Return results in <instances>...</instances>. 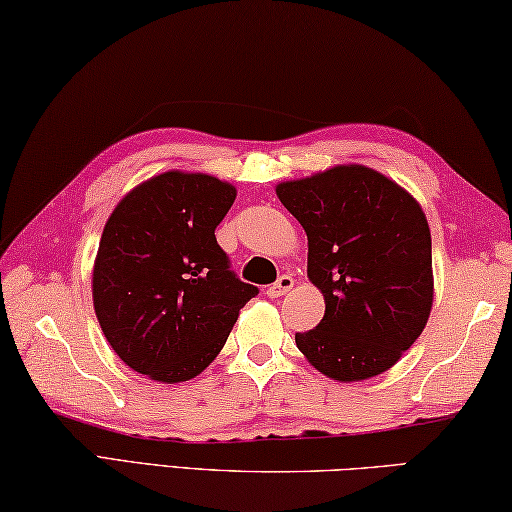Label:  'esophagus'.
Wrapping results in <instances>:
<instances>
[{"instance_id":"1","label":"esophagus","mask_w":512,"mask_h":512,"mask_svg":"<svg viewBox=\"0 0 512 512\" xmlns=\"http://www.w3.org/2000/svg\"><path fill=\"white\" fill-rule=\"evenodd\" d=\"M291 288H293V277L291 275H282L275 284L266 286V295L268 297H282V295H286L288 291H291Z\"/></svg>"}]
</instances>
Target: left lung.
<instances>
[{"instance_id": "8db88e82", "label": "left lung", "mask_w": 512, "mask_h": 512, "mask_svg": "<svg viewBox=\"0 0 512 512\" xmlns=\"http://www.w3.org/2000/svg\"><path fill=\"white\" fill-rule=\"evenodd\" d=\"M309 239L306 275L324 318L295 333L311 365L340 383L394 367L434 300L432 237L410 192L365 165H336L275 188Z\"/></svg>"}]
</instances>
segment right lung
<instances>
[{"instance_id": "1", "label": "right lung", "mask_w": 512, "mask_h": 512, "mask_svg": "<svg viewBox=\"0 0 512 512\" xmlns=\"http://www.w3.org/2000/svg\"><path fill=\"white\" fill-rule=\"evenodd\" d=\"M235 197L217 176L163 172L127 192L102 230L96 318L118 358L156 383L199 376L259 293L215 237Z\"/></svg>"}]
</instances>
